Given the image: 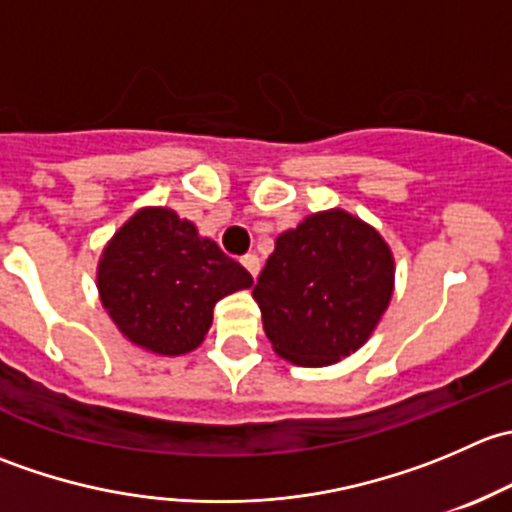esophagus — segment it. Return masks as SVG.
<instances>
[{
    "instance_id": "1",
    "label": "esophagus",
    "mask_w": 512,
    "mask_h": 512,
    "mask_svg": "<svg viewBox=\"0 0 512 512\" xmlns=\"http://www.w3.org/2000/svg\"><path fill=\"white\" fill-rule=\"evenodd\" d=\"M240 262H242V267H245V270L250 272L252 277L260 275V260H257V255H245V257H240Z\"/></svg>"
}]
</instances>
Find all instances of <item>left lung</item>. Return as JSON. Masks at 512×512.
Masks as SVG:
<instances>
[{
  "instance_id": "1",
  "label": "left lung",
  "mask_w": 512,
  "mask_h": 512,
  "mask_svg": "<svg viewBox=\"0 0 512 512\" xmlns=\"http://www.w3.org/2000/svg\"><path fill=\"white\" fill-rule=\"evenodd\" d=\"M391 289L394 260L379 232L344 210H329L277 237L252 297L277 354L327 366L369 339Z\"/></svg>"
}]
</instances>
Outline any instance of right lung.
Listing matches in <instances>:
<instances>
[{"label": "right lung", "mask_w": 512, "mask_h": 512, "mask_svg": "<svg viewBox=\"0 0 512 512\" xmlns=\"http://www.w3.org/2000/svg\"><path fill=\"white\" fill-rule=\"evenodd\" d=\"M250 285V272L218 242L165 208L133 215L98 265V292L116 327L138 347L168 356L198 347L215 302Z\"/></svg>", "instance_id": "right-lung-1"}]
</instances>
